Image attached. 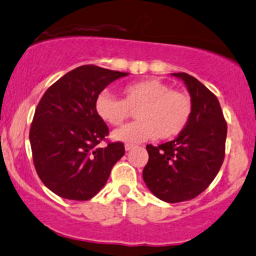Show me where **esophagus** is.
<instances>
[{"label": "esophagus", "instance_id": "1", "mask_svg": "<svg viewBox=\"0 0 256 256\" xmlns=\"http://www.w3.org/2000/svg\"><path fill=\"white\" fill-rule=\"evenodd\" d=\"M124 148H126V150H127V151H130L132 149H134V148H136V145H134V144H126Z\"/></svg>", "mask_w": 256, "mask_h": 256}]
</instances>
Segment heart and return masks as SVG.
<instances>
[{
  "label": "heart",
  "instance_id": "obj_1",
  "mask_svg": "<svg viewBox=\"0 0 256 256\" xmlns=\"http://www.w3.org/2000/svg\"><path fill=\"white\" fill-rule=\"evenodd\" d=\"M123 98L102 92L95 100L96 114L112 127L124 123L136 111L138 120L114 132L118 142L133 144L155 138L172 139L186 128L193 114V101L183 92L158 79H144L127 84Z\"/></svg>",
  "mask_w": 256,
  "mask_h": 256
}]
</instances>
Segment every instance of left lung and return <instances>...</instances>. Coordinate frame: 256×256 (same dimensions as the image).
<instances>
[{"label": "left lung", "instance_id": "obj_1", "mask_svg": "<svg viewBox=\"0 0 256 256\" xmlns=\"http://www.w3.org/2000/svg\"><path fill=\"white\" fill-rule=\"evenodd\" d=\"M172 76L186 84L193 114L177 138L146 145L149 161L142 180L156 198L173 204L198 196L216 177L224 158L227 123L218 100L204 84L186 73Z\"/></svg>", "mask_w": 256, "mask_h": 256}]
</instances>
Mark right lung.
<instances>
[{
    "label": "right lung",
    "instance_id": "add662e5",
    "mask_svg": "<svg viewBox=\"0 0 256 256\" xmlns=\"http://www.w3.org/2000/svg\"><path fill=\"white\" fill-rule=\"evenodd\" d=\"M127 76L98 66H80L52 84L41 98L29 133L32 160L40 180L58 196L92 199L124 155L123 142L98 146L108 127L96 114L95 100L110 83Z\"/></svg>",
    "mask_w": 256,
    "mask_h": 256
}]
</instances>
